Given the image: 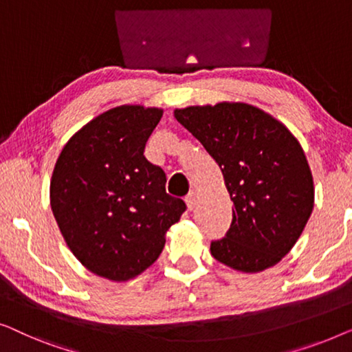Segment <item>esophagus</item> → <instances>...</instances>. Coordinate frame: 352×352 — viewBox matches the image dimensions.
Returning a JSON list of instances; mask_svg holds the SVG:
<instances>
[{"label":"esophagus","instance_id":"obj_1","mask_svg":"<svg viewBox=\"0 0 352 352\" xmlns=\"http://www.w3.org/2000/svg\"><path fill=\"white\" fill-rule=\"evenodd\" d=\"M185 202H186V206H188V209L190 210H192L196 207V191H191L190 195H188L186 197H185Z\"/></svg>","mask_w":352,"mask_h":352}]
</instances>
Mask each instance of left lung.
I'll use <instances>...</instances> for the list:
<instances>
[{"label":"left lung","mask_w":352,"mask_h":352,"mask_svg":"<svg viewBox=\"0 0 352 352\" xmlns=\"http://www.w3.org/2000/svg\"><path fill=\"white\" fill-rule=\"evenodd\" d=\"M174 116L220 166L234 204L226 236L210 244L212 256L242 273L279 263L314 207L313 174L298 140L249 103L177 108Z\"/></svg>","instance_id":"8db88e82"}]
</instances>
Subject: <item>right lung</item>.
I'll return each mask as SVG.
<instances>
[{
	"label": "right lung",
	"instance_id": "obj_1",
	"mask_svg": "<svg viewBox=\"0 0 352 352\" xmlns=\"http://www.w3.org/2000/svg\"><path fill=\"white\" fill-rule=\"evenodd\" d=\"M161 108H111L73 135L51 178V209L73 255L115 282L142 274L186 210L166 174L143 156Z\"/></svg>",
	"mask_w": 352,
	"mask_h": 352
}]
</instances>
